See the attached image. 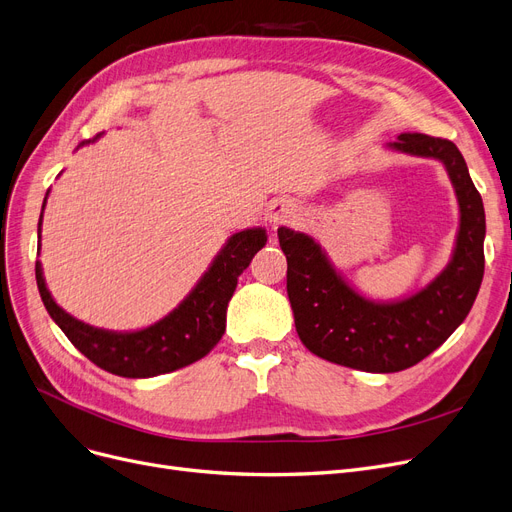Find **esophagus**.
Here are the masks:
<instances>
[{
	"label": "esophagus",
	"mask_w": 512,
	"mask_h": 512,
	"mask_svg": "<svg viewBox=\"0 0 512 512\" xmlns=\"http://www.w3.org/2000/svg\"><path fill=\"white\" fill-rule=\"evenodd\" d=\"M297 215L299 207L293 201H288V198H276L268 207V221L274 230H278L284 224H291V221L297 219Z\"/></svg>",
	"instance_id": "obj_1"
}]
</instances>
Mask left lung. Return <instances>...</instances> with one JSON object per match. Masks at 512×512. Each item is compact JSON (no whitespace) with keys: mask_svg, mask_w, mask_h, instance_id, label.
<instances>
[{"mask_svg":"<svg viewBox=\"0 0 512 512\" xmlns=\"http://www.w3.org/2000/svg\"><path fill=\"white\" fill-rule=\"evenodd\" d=\"M389 150L435 159L448 171L460 224L450 263L425 288L395 301L364 297L337 272L320 244L278 228L286 293L303 345L318 358L364 372H399L425 360L469 316L483 280L485 211L454 142L399 133Z\"/></svg>","mask_w":512,"mask_h":512,"instance_id":"1","label":"left lung"}]
</instances>
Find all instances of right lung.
Masks as SVG:
<instances>
[{
	"instance_id": "obj_1",
	"label": "right lung",
	"mask_w": 512,
	"mask_h": 512,
	"mask_svg": "<svg viewBox=\"0 0 512 512\" xmlns=\"http://www.w3.org/2000/svg\"><path fill=\"white\" fill-rule=\"evenodd\" d=\"M85 140L77 148L96 142ZM50 194V190H48ZM46 194V198H48ZM46 207V201H43ZM39 217V251H41ZM265 228H247L232 234L211 261L209 270L196 282L184 301L159 322L140 330H104L73 318L54 301L43 278L41 261L35 263V278L43 305L69 341L102 370L125 379H150L194 364L219 343L226 330V309L236 291L238 276L265 247Z\"/></svg>"
}]
</instances>
